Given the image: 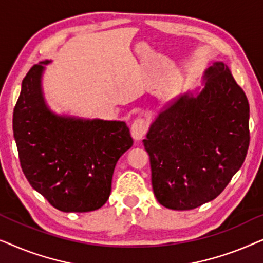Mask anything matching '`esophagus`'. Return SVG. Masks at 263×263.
Returning a JSON list of instances; mask_svg holds the SVG:
<instances>
[{"label": "esophagus", "mask_w": 263, "mask_h": 263, "mask_svg": "<svg viewBox=\"0 0 263 263\" xmlns=\"http://www.w3.org/2000/svg\"><path fill=\"white\" fill-rule=\"evenodd\" d=\"M147 128H148V125H147V122L145 120H142V118H138V120H135L130 129L133 139H134L135 141H140V140H142L143 136L146 135Z\"/></svg>", "instance_id": "34e87169"}]
</instances>
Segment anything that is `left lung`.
Returning <instances> with one entry per match:
<instances>
[{
    "mask_svg": "<svg viewBox=\"0 0 263 263\" xmlns=\"http://www.w3.org/2000/svg\"><path fill=\"white\" fill-rule=\"evenodd\" d=\"M202 85L161 110L143 140L153 193L168 210L189 211L214 200L249 147V103L229 67L214 62Z\"/></svg>",
    "mask_w": 263,
    "mask_h": 263,
    "instance_id": "left-lung-1",
    "label": "left lung"
}]
</instances>
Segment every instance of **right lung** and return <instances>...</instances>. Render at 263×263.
Returning a JSON list of instances; mask_svg holds the SVG:
<instances>
[{"instance_id": "right-lung-1", "label": "right lung", "mask_w": 263, "mask_h": 263, "mask_svg": "<svg viewBox=\"0 0 263 263\" xmlns=\"http://www.w3.org/2000/svg\"><path fill=\"white\" fill-rule=\"evenodd\" d=\"M46 60L23 80L14 107L19 159L32 188L62 212H91L111 193L115 166L133 146L123 121L59 115L50 109L42 79Z\"/></svg>"}]
</instances>
